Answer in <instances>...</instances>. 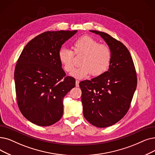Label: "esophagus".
<instances>
[{
  "label": "esophagus",
  "mask_w": 155,
  "mask_h": 155,
  "mask_svg": "<svg viewBox=\"0 0 155 155\" xmlns=\"http://www.w3.org/2000/svg\"><path fill=\"white\" fill-rule=\"evenodd\" d=\"M79 82H80V81L79 80H76V82H75V85H76V87H78L79 86Z\"/></svg>",
  "instance_id": "1"
}]
</instances>
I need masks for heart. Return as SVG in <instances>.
Instances as JSON below:
<instances>
[{
  "label": "heart",
  "instance_id": "b5f03b06",
  "mask_svg": "<svg viewBox=\"0 0 155 155\" xmlns=\"http://www.w3.org/2000/svg\"><path fill=\"white\" fill-rule=\"evenodd\" d=\"M72 48L75 55H84L80 65L74 70L71 75L78 79H82L93 74L94 76L101 75L105 73L111 63V54L109 48L99 44L94 38L85 35L73 42ZM73 52L66 48L58 51V59L66 72L70 73L74 68Z\"/></svg>",
  "mask_w": 155,
  "mask_h": 155
}]
</instances>
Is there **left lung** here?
<instances>
[{"label": "left lung", "instance_id": "obj_1", "mask_svg": "<svg viewBox=\"0 0 155 155\" xmlns=\"http://www.w3.org/2000/svg\"><path fill=\"white\" fill-rule=\"evenodd\" d=\"M90 31L103 38L111 58L108 70L103 75L80 82L83 114L94 126L105 128L118 122L129 110L137 75L130 54L122 42L104 32Z\"/></svg>", "mask_w": 155, "mask_h": 155}]
</instances>
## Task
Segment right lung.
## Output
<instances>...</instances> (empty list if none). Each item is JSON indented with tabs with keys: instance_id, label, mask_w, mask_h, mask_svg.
Here are the masks:
<instances>
[{
	"instance_id": "add662e5",
	"label": "right lung",
	"mask_w": 155,
	"mask_h": 155,
	"mask_svg": "<svg viewBox=\"0 0 155 155\" xmlns=\"http://www.w3.org/2000/svg\"><path fill=\"white\" fill-rule=\"evenodd\" d=\"M77 32L41 33L25 45L15 70L18 105L23 115L38 126H49L63 116V98L75 86L58 59L62 45Z\"/></svg>"
}]
</instances>
